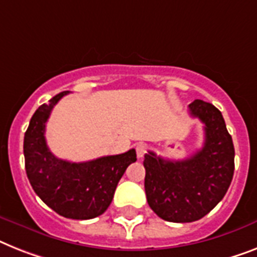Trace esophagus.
I'll return each mask as SVG.
<instances>
[{
  "label": "esophagus",
  "mask_w": 257,
  "mask_h": 257,
  "mask_svg": "<svg viewBox=\"0 0 257 257\" xmlns=\"http://www.w3.org/2000/svg\"><path fill=\"white\" fill-rule=\"evenodd\" d=\"M135 150H137V156L141 159V158H143L144 155H146V152H147V146H146L144 143H139V144H137Z\"/></svg>",
  "instance_id": "obj_1"
}]
</instances>
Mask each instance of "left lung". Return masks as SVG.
I'll return each instance as SVG.
<instances>
[{
	"instance_id": "1",
	"label": "left lung",
	"mask_w": 257,
	"mask_h": 257,
	"mask_svg": "<svg viewBox=\"0 0 257 257\" xmlns=\"http://www.w3.org/2000/svg\"><path fill=\"white\" fill-rule=\"evenodd\" d=\"M189 113L205 124L203 147L184 160L144 155V189L158 217L175 223L205 217L222 201L234 176L235 150L223 116L214 105L194 99Z\"/></svg>"
}]
</instances>
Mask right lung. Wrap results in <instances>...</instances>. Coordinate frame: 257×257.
Listing matches in <instances>:
<instances>
[{"label":"right lung","instance_id":"right-lung-1","mask_svg":"<svg viewBox=\"0 0 257 257\" xmlns=\"http://www.w3.org/2000/svg\"><path fill=\"white\" fill-rule=\"evenodd\" d=\"M68 93H59L34 113L23 141L25 167L34 192L47 206L65 218L92 219L109 207L120 177L137 162V152L133 148L84 163L57 159L48 150L44 133L54 106Z\"/></svg>","mask_w":257,"mask_h":257}]
</instances>
